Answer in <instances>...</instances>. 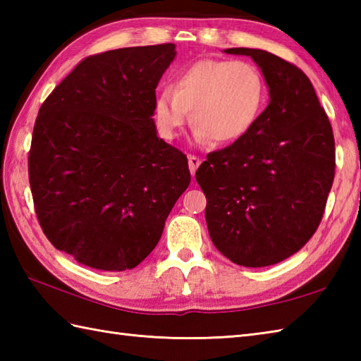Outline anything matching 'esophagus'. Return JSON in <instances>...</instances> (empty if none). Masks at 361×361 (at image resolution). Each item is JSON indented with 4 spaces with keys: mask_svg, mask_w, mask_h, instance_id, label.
Returning <instances> with one entry per match:
<instances>
[{
    "mask_svg": "<svg viewBox=\"0 0 361 361\" xmlns=\"http://www.w3.org/2000/svg\"><path fill=\"white\" fill-rule=\"evenodd\" d=\"M188 161H189V171H190V173L195 175V171L198 169V166L202 164V159L194 157V155H189Z\"/></svg>",
    "mask_w": 361,
    "mask_h": 361,
    "instance_id": "34e87169",
    "label": "esophagus"
}]
</instances>
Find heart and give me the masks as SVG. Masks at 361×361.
Wrapping results in <instances>:
<instances>
[{
  "mask_svg": "<svg viewBox=\"0 0 361 361\" xmlns=\"http://www.w3.org/2000/svg\"><path fill=\"white\" fill-rule=\"evenodd\" d=\"M268 97L256 65L243 60L195 62L159 90L155 119L164 137H173L190 118L198 141L233 144L255 127Z\"/></svg>",
  "mask_w": 361,
  "mask_h": 361,
  "instance_id": "heart-1",
  "label": "heart"
}]
</instances>
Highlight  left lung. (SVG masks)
Segmentation results:
<instances>
[{
  "label": "left lung",
  "mask_w": 361,
  "mask_h": 361,
  "mask_svg": "<svg viewBox=\"0 0 361 361\" xmlns=\"http://www.w3.org/2000/svg\"><path fill=\"white\" fill-rule=\"evenodd\" d=\"M225 52L255 60L270 104L247 136L208 153L195 178L214 247L237 265L268 267L301 250L321 224L335 176L334 132L298 66L262 49Z\"/></svg>",
  "instance_id": "left-lung-1"
}]
</instances>
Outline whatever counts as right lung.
I'll list each match as a JSON object with an SVG mask.
<instances>
[{
    "label": "right lung",
    "instance_id": "right-lung-1",
    "mask_svg": "<svg viewBox=\"0 0 361 361\" xmlns=\"http://www.w3.org/2000/svg\"><path fill=\"white\" fill-rule=\"evenodd\" d=\"M175 44L83 59L35 119L29 183L44 235L96 270H132L157 247L190 183L188 158L157 136V85Z\"/></svg>",
    "mask_w": 361,
    "mask_h": 361
}]
</instances>
